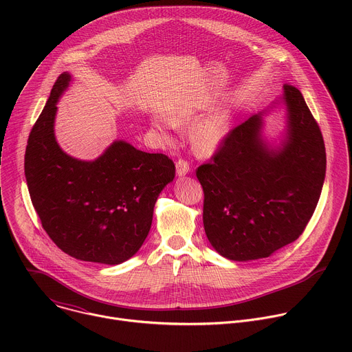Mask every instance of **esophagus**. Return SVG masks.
Listing matches in <instances>:
<instances>
[{"label": "esophagus", "instance_id": "obj_1", "mask_svg": "<svg viewBox=\"0 0 352 352\" xmlns=\"http://www.w3.org/2000/svg\"><path fill=\"white\" fill-rule=\"evenodd\" d=\"M175 167H177V174L178 175H185V174H188L189 171H190V166H189V163L186 162V160H184V159H179V160H177V164H175Z\"/></svg>", "mask_w": 352, "mask_h": 352}]
</instances>
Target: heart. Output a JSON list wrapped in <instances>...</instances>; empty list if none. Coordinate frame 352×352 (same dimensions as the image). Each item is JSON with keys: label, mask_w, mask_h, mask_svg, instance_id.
Here are the masks:
<instances>
[{"label": "heart", "mask_w": 352, "mask_h": 352, "mask_svg": "<svg viewBox=\"0 0 352 352\" xmlns=\"http://www.w3.org/2000/svg\"><path fill=\"white\" fill-rule=\"evenodd\" d=\"M193 116L189 113H181L173 117V122L175 124H189L192 122ZM173 122L168 120H155L153 126L159 131H166L173 126ZM228 114L223 110L210 114L209 117L200 121L193 132H192V142L195 147L200 153L210 155L220 146L223 139L228 132Z\"/></svg>", "instance_id": "obj_1"}]
</instances>
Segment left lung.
<instances>
[{
	"label": "left lung",
	"mask_w": 352,
	"mask_h": 352,
	"mask_svg": "<svg viewBox=\"0 0 352 352\" xmlns=\"http://www.w3.org/2000/svg\"><path fill=\"white\" fill-rule=\"evenodd\" d=\"M287 136L278 148L261 138L259 113L232 128L199 166L204 224L217 252L231 261L270 256L304 232L326 175L320 128L300 91L284 85Z\"/></svg>",
	"instance_id": "left-lung-1"
}]
</instances>
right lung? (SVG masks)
I'll use <instances>...</instances> for the list:
<instances>
[{
  "label": "right lung",
  "mask_w": 352,
  "mask_h": 352,
  "mask_svg": "<svg viewBox=\"0 0 352 352\" xmlns=\"http://www.w3.org/2000/svg\"><path fill=\"white\" fill-rule=\"evenodd\" d=\"M71 75L56 80L33 125L25 153L32 204L53 242L69 256L103 265L132 258L144 242L155 204L175 177L163 153L117 140L94 162L64 153L54 136L57 102Z\"/></svg>",
  "instance_id": "add662e5"
}]
</instances>
